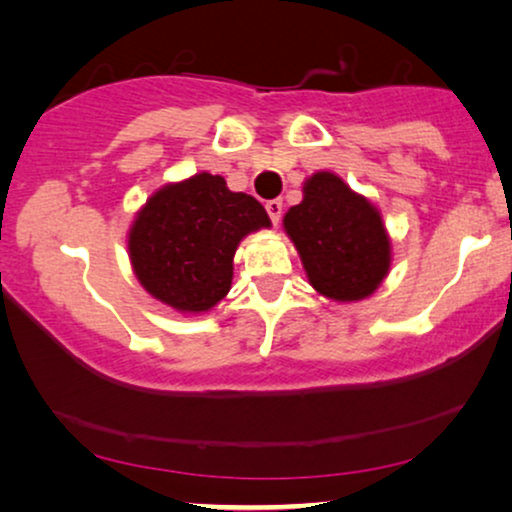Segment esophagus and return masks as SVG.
Instances as JSON below:
<instances>
[{"label": "esophagus", "mask_w": 512, "mask_h": 512, "mask_svg": "<svg viewBox=\"0 0 512 512\" xmlns=\"http://www.w3.org/2000/svg\"><path fill=\"white\" fill-rule=\"evenodd\" d=\"M265 212H268L272 223H279V219H282V200L277 198V200L265 202Z\"/></svg>", "instance_id": "obj_1"}]
</instances>
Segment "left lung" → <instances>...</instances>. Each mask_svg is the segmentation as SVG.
<instances>
[{
	"label": "left lung",
	"mask_w": 512,
	"mask_h": 512,
	"mask_svg": "<svg viewBox=\"0 0 512 512\" xmlns=\"http://www.w3.org/2000/svg\"><path fill=\"white\" fill-rule=\"evenodd\" d=\"M310 284L326 298L361 300L389 270V237L380 212L331 172L305 184V198L284 216Z\"/></svg>",
	"instance_id": "obj_1"
}]
</instances>
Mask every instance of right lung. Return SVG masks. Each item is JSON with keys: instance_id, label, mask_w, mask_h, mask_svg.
Returning <instances> with one entry per match:
<instances>
[{"instance_id": "add662e5", "label": "right lung", "mask_w": 512, "mask_h": 512, "mask_svg": "<svg viewBox=\"0 0 512 512\" xmlns=\"http://www.w3.org/2000/svg\"><path fill=\"white\" fill-rule=\"evenodd\" d=\"M263 226L270 219L261 202L202 172L146 202L132 223L130 258L153 298L179 312H205L230 291L237 244Z\"/></svg>"}]
</instances>
